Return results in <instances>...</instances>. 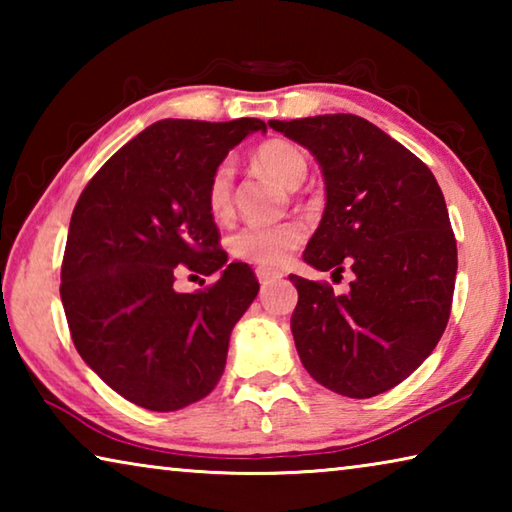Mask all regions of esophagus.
Here are the masks:
<instances>
[{"mask_svg":"<svg viewBox=\"0 0 512 512\" xmlns=\"http://www.w3.org/2000/svg\"><path fill=\"white\" fill-rule=\"evenodd\" d=\"M277 277H282V273L268 271V268H257V280L262 282V284H268L271 280H277Z\"/></svg>","mask_w":512,"mask_h":512,"instance_id":"34e87169","label":"esophagus"}]
</instances>
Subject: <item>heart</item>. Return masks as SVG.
I'll use <instances>...</instances> for the list:
<instances>
[{"mask_svg":"<svg viewBox=\"0 0 512 512\" xmlns=\"http://www.w3.org/2000/svg\"><path fill=\"white\" fill-rule=\"evenodd\" d=\"M259 171L268 173L284 187H298L307 176V158L298 146L284 140H268L250 155ZM232 185L235 169L232 162H221L207 183V207L214 219H225L232 212ZM305 241V225L298 221H282L271 225H246L230 237V253L241 262L259 268H280L287 264L293 250Z\"/></svg>","mask_w":512,"mask_h":512,"instance_id":"b5f03b06","label":"heart"}]
</instances>
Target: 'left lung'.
Returning <instances> with one entry per match:
<instances>
[{"instance_id":"1","label":"left lung","mask_w":512,"mask_h":512,"mask_svg":"<svg viewBox=\"0 0 512 512\" xmlns=\"http://www.w3.org/2000/svg\"><path fill=\"white\" fill-rule=\"evenodd\" d=\"M268 126L309 149L325 178V212L302 259L354 273L343 296L289 275L302 366L354 400L391 391L433 352L452 311L458 259L445 196L427 164L363 117Z\"/></svg>"}]
</instances>
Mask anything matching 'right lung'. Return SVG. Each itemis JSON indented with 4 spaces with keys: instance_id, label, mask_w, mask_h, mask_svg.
I'll return each mask as SVG.
<instances>
[{
    "instance_id": "add662e5",
    "label": "right lung",
    "mask_w": 512,
    "mask_h": 512,
    "mask_svg": "<svg viewBox=\"0 0 512 512\" xmlns=\"http://www.w3.org/2000/svg\"><path fill=\"white\" fill-rule=\"evenodd\" d=\"M257 131L266 124L248 117L155 121L94 173L74 207L60 300L83 361L128 402L178 411L219 384L232 327L259 282L219 248L207 183ZM176 265L222 275L178 294Z\"/></svg>"
}]
</instances>
